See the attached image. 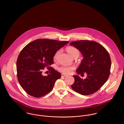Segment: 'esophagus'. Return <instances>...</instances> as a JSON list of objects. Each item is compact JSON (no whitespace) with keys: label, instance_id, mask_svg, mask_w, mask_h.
<instances>
[{"label":"esophagus","instance_id":"1","mask_svg":"<svg viewBox=\"0 0 124 124\" xmlns=\"http://www.w3.org/2000/svg\"><path fill=\"white\" fill-rule=\"evenodd\" d=\"M61 76H62V77H66V76H67V75L64 74H63V73H62V74H61Z\"/></svg>","mask_w":124,"mask_h":124}]
</instances>
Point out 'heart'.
Masks as SVG:
<instances>
[{
	"mask_svg": "<svg viewBox=\"0 0 124 124\" xmlns=\"http://www.w3.org/2000/svg\"><path fill=\"white\" fill-rule=\"evenodd\" d=\"M66 50L67 52L69 53L71 56L74 58H78L81 54V52L77 48L73 46H69L66 48ZM60 51H57L54 55L53 58L54 60H56L58 58V55L60 54ZM75 67L73 65L67 66V65H62L58 67V70L60 72L64 74H69L71 73L74 70H75Z\"/></svg>",
	"mask_w": 124,
	"mask_h": 124,
	"instance_id": "obj_1",
	"label": "heart"
}]
</instances>
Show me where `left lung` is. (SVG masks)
I'll list each match as a JSON object with an SVG mask.
<instances>
[{
	"instance_id": "1",
	"label": "left lung",
	"mask_w": 124,
	"mask_h": 124,
	"mask_svg": "<svg viewBox=\"0 0 124 124\" xmlns=\"http://www.w3.org/2000/svg\"><path fill=\"white\" fill-rule=\"evenodd\" d=\"M70 45L79 50L84 56L77 73H87L85 79L73 75L74 83L71 88L82 95L93 94L105 84L110 75L111 61L109 54L101 44L93 40H80L71 42Z\"/></svg>"
}]
</instances>
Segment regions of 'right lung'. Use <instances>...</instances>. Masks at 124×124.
Wrapping results in <instances>:
<instances>
[{"label": "right lung", "instance_id": "right-lung-1", "mask_svg": "<svg viewBox=\"0 0 124 124\" xmlns=\"http://www.w3.org/2000/svg\"><path fill=\"white\" fill-rule=\"evenodd\" d=\"M68 41L40 39L28 44L20 52L17 61L18 81L22 88L29 95L40 97L51 92L56 81L61 74L49 66L53 64V56ZM47 67L50 73L42 74Z\"/></svg>", "mask_w": 124, "mask_h": 124}]
</instances>
